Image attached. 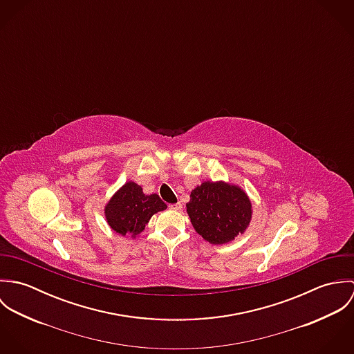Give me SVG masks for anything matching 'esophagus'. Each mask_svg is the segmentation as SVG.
I'll use <instances>...</instances> for the list:
<instances>
[{
	"label": "esophagus",
	"instance_id": "esophagus-1",
	"mask_svg": "<svg viewBox=\"0 0 354 354\" xmlns=\"http://www.w3.org/2000/svg\"><path fill=\"white\" fill-rule=\"evenodd\" d=\"M171 209H176V211H180V209H183V204L181 203H174V204H170L169 205Z\"/></svg>",
	"mask_w": 354,
	"mask_h": 354
}]
</instances>
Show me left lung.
Here are the masks:
<instances>
[{
  "instance_id": "left-lung-1",
  "label": "left lung",
  "mask_w": 354,
  "mask_h": 354,
  "mask_svg": "<svg viewBox=\"0 0 354 354\" xmlns=\"http://www.w3.org/2000/svg\"><path fill=\"white\" fill-rule=\"evenodd\" d=\"M187 211L195 230L211 244H226L243 234L252 216V205L239 187L205 181L191 192Z\"/></svg>"
}]
</instances>
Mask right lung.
I'll list each match as a JSON object with an SVG mask.
<instances>
[{
	"instance_id": "right-lung-1",
	"label": "right lung",
	"mask_w": 354,
	"mask_h": 354,
	"mask_svg": "<svg viewBox=\"0 0 354 354\" xmlns=\"http://www.w3.org/2000/svg\"><path fill=\"white\" fill-rule=\"evenodd\" d=\"M166 204L156 194L145 195L140 185L129 181L110 199L104 215L110 227L121 236H139L155 212L163 211Z\"/></svg>"
}]
</instances>
